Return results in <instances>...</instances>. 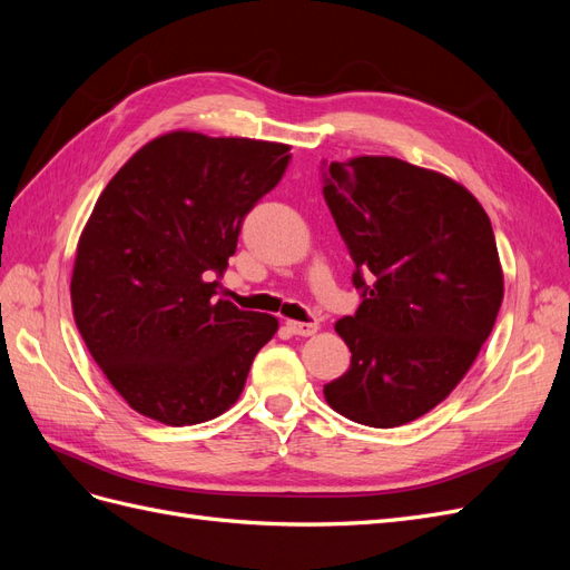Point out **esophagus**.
Segmentation results:
<instances>
[{
    "label": "esophagus",
    "instance_id": "obj_1",
    "mask_svg": "<svg viewBox=\"0 0 570 570\" xmlns=\"http://www.w3.org/2000/svg\"><path fill=\"white\" fill-rule=\"evenodd\" d=\"M287 331L292 335H302V337H308V335H316L318 331V323H302V321H287Z\"/></svg>",
    "mask_w": 570,
    "mask_h": 570
}]
</instances>
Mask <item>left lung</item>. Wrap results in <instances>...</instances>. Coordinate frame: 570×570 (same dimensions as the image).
Segmentation results:
<instances>
[{"label":"left lung","instance_id":"8db88e82","mask_svg":"<svg viewBox=\"0 0 570 570\" xmlns=\"http://www.w3.org/2000/svg\"><path fill=\"white\" fill-rule=\"evenodd\" d=\"M323 197L364 302L335 323L347 373L323 387L344 419L396 428L435 409L469 373L504 297L492 223L438 170L394 157L333 161Z\"/></svg>","mask_w":570,"mask_h":570}]
</instances>
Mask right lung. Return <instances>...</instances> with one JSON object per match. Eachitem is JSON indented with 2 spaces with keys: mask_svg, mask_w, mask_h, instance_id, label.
<instances>
[{
  "mask_svg": "<svg viewBox=\"0 0 570 570\" xmlns=\"http://www.w3.org/2000/svg\"><path fill=\"white\" fill-rule=\"evenodd\" d=\"M289 147L176 130L137 149L99 195L78 239V331L114 390L166 425L228 411L278 318L216 299L254 204Z\"/></svg>",
  "mask_w": 570,
  "mask_h": 570,
  "instance_id": "right-lung-1",
  "label": "right lung"
}]
</instances>
